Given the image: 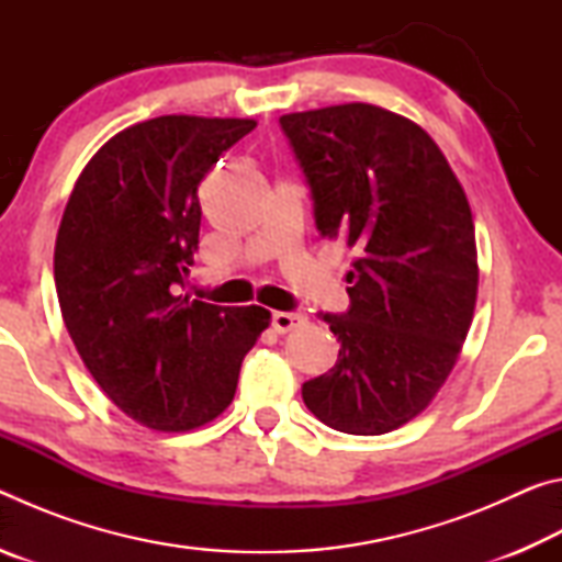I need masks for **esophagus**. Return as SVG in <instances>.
I'll return each mask as SVG.
<instances>
[{
	"label": "esophagus",
	"instance_id": "obj_1",
	"mask_svg": "<svg viewBox=\"0 0 562 562\" xmlns=\"http://www.w3.org/2000/svg\"><path fill=\"white\" fill-rule=\"evenodd\" d=\"M304 322L307 319H304L302 315H294V312H274L272 315V327H274V331H280V335H288V331L302 327Z\"/></svg>",
	"mask_w": 562,
	"mask_h": 562
}]
</instances>
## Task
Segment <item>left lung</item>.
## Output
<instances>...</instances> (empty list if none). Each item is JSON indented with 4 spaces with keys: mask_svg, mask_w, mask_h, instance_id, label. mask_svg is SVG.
<instances>
[{
    "mask_svg": "<svg viewBox=\"0 0 562 562\" xmlns=\"http://www.w3.org/2000/svg\"><path fill=\"white\" fill-rule=\"evenodd\" d=\"M322 235L357 252L349 310L325 317L341 341L302 398L331 429L379 436L412 422L449 379L479 294L469 198L412 119L372 103L280 119Z\"/></svg>",
    "mask_w": 562,
    "mask_h": 562,
    "instance_id": "obj_1",
    "label": "left lung"
}]
</instances>
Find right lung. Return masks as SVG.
<instances>
[{"label": "right lung", "mask_w": 562, "mask_h": 562, "mask_svg": "<svg viewBox=\"0 0 562 562\" xmlns=\"http://www.w3.org/2000/svg\"><path fill=\"white\" fill-rule=\"evenodd\" d=\"M255 119L170 113L119 131L61 215L54 280L66 331L113 404L150 431L201 429L231 406L270 312L176 294L201 233L198 186Z\"/></svg>", "instance_id": "add662e5"}]
</instances>
